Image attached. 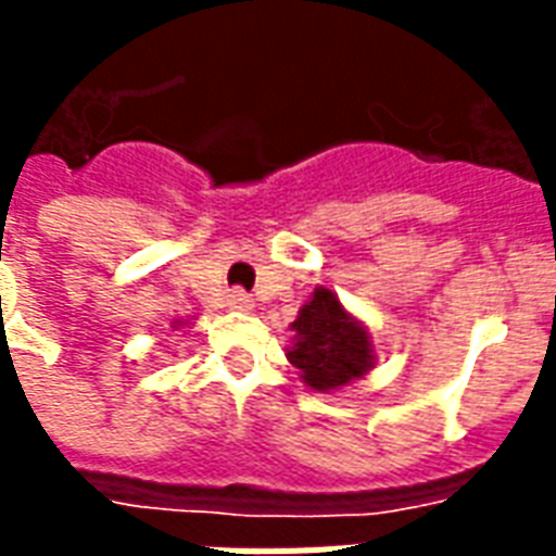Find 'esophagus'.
<instances>
[{
	"label": "esophagus",
	"instance_id": "1",
	"mask_svg": "<svg viewBox=\"0 0 556 556\" xmlns=\"http://www.w3.org/2000/svg\"><path fill=\"white\" fill-rule=\"evenodd\" d=\"M226 306L236 312H250L253 309V300H250V294H244L241 289H236L226 294Z\"/></svg>",
	"mask_w": 556,
	"mask_h": 556
}]
</instances>
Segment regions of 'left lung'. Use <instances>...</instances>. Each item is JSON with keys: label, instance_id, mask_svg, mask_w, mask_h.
Wrapping results in <instances>:
<instances>
[{"label": "left lung", "instance_id": "obj_1", "mask_svg": "<svg viewBox=\"0 0 556 556\" xmlns=\"http://www.w3.org/2000/svg\"><path fill=\"white\" fill-rule=\"evenodd\" d=\"M286 356L315 392H339L374 371L377 351L365 320L353 315L330 286H315L291 324Z\"/></svg>", "mask_w": 556, "mask_h": 556}]
</instances>
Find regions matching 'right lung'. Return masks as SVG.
I'll return each instance as SVG.
<instances>
[{
    "label": "right lung",
    "instance_id": "1",
    "mask_svg": "<svg viewBox=\"0 0 556 556\" xmlns=\"http://www.w3.org/2000/svg\"><path fill=\"white\" fill-rule=\"evenodd\" d=\"M170 327H174V330H188V327H194V324H191V320H174V324H170Z\"/></svg>",
    "mask_w": 556,
    "mask_h": 556
}]
</instances>
